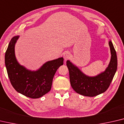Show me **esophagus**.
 <instances>
[{"instance_id": "esophagus-1", "label": "esophagus", "mask_w": 124, "mask_h": 124, "mask_svg": "<svg viewBox=\"0 0 124 124\" xmlns=\"http://www.w3.org/2000/svg\"><path fill=\"white\" fill-rule=\"evenodd\" d=\"M71 57V55H70V53L68 51H66L64 54H63V58L64 60H69L70 58Z\"/></svg>"}]
</instances>
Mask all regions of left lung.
<instances>
[{"instance_id":"1","label":"left lung","mask_w":124,"mask_h":124,"mask_svg":"<svg viewBox=\"0 0 124 124\" xmlns=\"http://www.w3.org/2000/svg\"><path fill=\"white\" fill-rule=\"evenodd\" d=\"M109 46L111 58L108 66L104 72L94 77L85 75L69 61H67L70 85L76 93L93 97L103 93L108 88L117 69L116 54L111 40Z\"/></svg>"}]
</instances>
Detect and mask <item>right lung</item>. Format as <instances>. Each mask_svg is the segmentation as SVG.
Wrapping results in <instances>:
<instances>
[{
  "mask_svg": "<svg viewBox=\"0 0 124 124\" xmlns=\"http://www.w3.org/2000/svg\"><path fill=\"white\" fill-rule=\"evenodd\" d=\"M18 37L11 39L5 53V63L8 78L18 93L32 99L39 98L50 91L55 74L63 64V58L47 62L37 71L27 70L18 63L15 57V45Z\"/></svg>",
  "mask_w": 124,
  "mask_h": 124,
  "instance_id": "add662e5",
  "label": "right lung"
}]
</instances>
